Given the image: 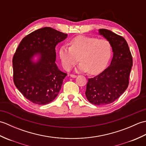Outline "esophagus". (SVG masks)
<instances>
[{
    "mask_svg": "<svg viewBox=\"0 0 146 146\" xmlns=\"http://www.w3.org/2000/svg\"><path fill=\"white\" fill-rule=\"evenodd\" d=\"M70 76L71 77V78H76V75H72V74H71V75H70Z\"/></svg>",
    "mask_w": 146,
    "mask_h": 146,
    "instance_id": "obj_1",
    "label": "esophagus"
}]
</instances>
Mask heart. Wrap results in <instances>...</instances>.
I'll list each match as a JSON object with an SVG mask.
<instances>
[{"mask_svg": "<svg viewBox=\"0 0 146 146\" xmlns=\"http://www.w3.org/2000/svg\"><path fill=\"white\" fill-rule=\"evenodd\" d=\"M70 44V47L63 45L59 49L62 66L66 70H70L80 60L76 71L96 75L105 69L111 56V44L105 39L78 36Z\"/></svg>", "mask_w": 146, "mask_h": 146, "instance_id": "heart-1", "label": "heart"}]
</instances>
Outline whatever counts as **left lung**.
<instances>
[{
  "label": "left lung",
  "instance_id": "1",
  "mask_svg": "<svg viewBox=\"0 0 146 146\" xmlns=\"http://www.w3.org/2000/svg\"><path fill=\"white\" fill-rule=\"evenodd\" d=\"M98 35L110 42L113 58L103 72L88 79L85 95L92 104L104 105L116 100L128 87L132 58L123 37L105 29H98Z\"/></svg>",
  "mask_w": 146,
  "mask_h": 146
}]
</instances>
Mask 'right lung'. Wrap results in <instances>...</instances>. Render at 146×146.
I'll list each match as a JSON object with an SVG mask.
<instances>
[{"mask_svg": "<svg viewBox=\"0 0 146 146\" xmlns=\"http://www.w3.org/2000/svg\"><path fill=\"white\" fill-rule=\"evenodd\" d=\"M68 35L45 27L26 36L12 59L14 83L24 97L34 104L53 101L67 75L56 64L55 48Z\"/></svg>", "mask_w": 146, "mask_h": 146, "instance_id": "1", "label": "right lung"}]
</instances>
